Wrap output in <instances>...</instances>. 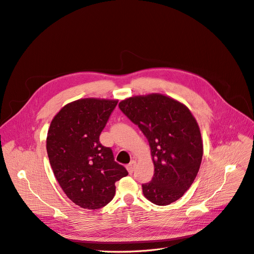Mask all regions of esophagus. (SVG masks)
<instances>
[{"label":"esophagus","mask_w":254,"mask_h":254,"mask_svg":"<svg viewBox=\"0 0 254 254\" xmlns=\"http://www.w3.org/2000/svg\"><path fill=\"white\" fill-rule=\"evenodd\" d=\"M135 168H136V161H132L129 165H127V170H128L129 174H132L134 172Z\"/></svg>","instance_id":"obj_1"}]
</instances>
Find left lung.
Wrapping results in <instances>:
<instances>
[{
    "instance_id": "8db88e82",
    "label": "left lung",
    "mask_w": 254,
    "mask_h": 254,
    "mask_svg": "<svg viewBox=\"0 0 254 254\" xmlns=\"http://www.w3.org/2000/svg\"><path fill=\"white\" fill-rule=\"evenodd\" d=\"M119 108L149 143L154 174L142 185L143 195L157 205L178 200L196 178L202 160L203 143L194 116L183 103L162 93L128 97Z\"/></svg>"
}]
</instances>
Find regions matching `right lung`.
I'll use <instances>...</instances> for the list:
<instances>
[{"instance_id":"add662e5","label":"right lung","mask_w":254,"mask_h":254,"mask_svg":"<svg viewBox=\"0 0 254 254\" xmlns=\"http://www.w3.org/2000/svg\"><path fill=\"white\" fill-rule=\"evenodd\" d=\"M118 101L77 100L65 105L51 122L47 151L54 175L70 200L87 209L107 205L115 196V183L127 170L115 162L100 135Z\"/></svg>"}]
</instances>
